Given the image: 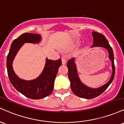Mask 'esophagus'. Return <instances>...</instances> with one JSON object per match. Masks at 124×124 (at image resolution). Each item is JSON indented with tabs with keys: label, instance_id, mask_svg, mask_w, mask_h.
Returning <instances> with one entry per match:
<instances>
[{
	"label": "esophagus",
	"instance_id": "obj_1",
	"mask_svg": "<svg viewBox=\"0 0 124 124\" xmlns=\"http://www.w3.org/2000/svg\"><path fill=\"white\" fill-rule=\"evenodd\" d=\"M62 64H66V58L65 57H62Z\"/></svg>",
	"mask_w": 124,
	"mask_h": 124
}]
</instances>
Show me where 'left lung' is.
Returning <instances> with one entry per match:
<instances>
[{"label": "left lung", "mask_w": 124, "mask_h": 124, "mask_svg": "<svg viewBox=\"0 0 124 124\" xmlns=\"http://www.w3.org/2000/svg\"><path fill=\"white\" fill-rule=\"evenodd\" d=\"M92 35L93 37V44L91 47H103L108 51V55H109L108 57L112 62V73L110 79L106 84L98 88H91L83 84L79 78L77 73V66L75 62V58H72L69 60L67 62V66L69 70L68 76L70 81L71 88L72 91L75 95L78 97L85 98V99H92L101 95L112 83L115 75L114 57V53L112 47L110 46L108 40L106 39L103 34H100L97 32L93 31Z\"/></svg>", "instance_id": "8db88e82"}]
</instances>
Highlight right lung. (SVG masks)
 I'll return each instance as SVG.
<instances>
[{
  "label": "right lung",
  "instance_id": "1",
  "mask_svg": "<svg viewBox=\"0 0 124 124\" xmlns=\"http://www.w3.org/2000/svg\"><path fill=\"white\" fill-rule=\"evenodd\" d=\"M41 40L40 34L23 33L13 40L7 56L8 74L12 85L21 94L33 100L41 99L52 93L58 68L62 64V60L59 58L57 60H51L47 58L42 73L39 77L32 80L20 78L14 71L12 64L17 52L23 44L26 43L38 44Z\"/></svg>",
  "mask_w": 124,
  "mask_h": 124
}]
</instances>
